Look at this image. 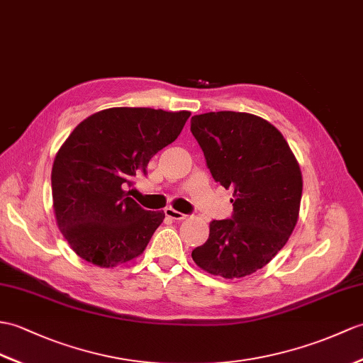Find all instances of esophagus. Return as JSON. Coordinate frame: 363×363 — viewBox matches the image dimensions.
Masks as SVG:
<instances>
[{
	"label": "esophagus",
	"mask_w": 363,
	"mask_h": 363,
	"mask_svg": "<svg viewBox=\"0 0 363 363\" xmlns=\"http://www.w3.org/2000/svg\"><path fill=\"white\" fill-rule=\"evenodd\" d=\"M165 215L170 218V220H176V221H181V220H185V218H187V215L181 213V212H178V210H174L172 207L165 208Z\"/></svg>",
	"instance_id": "esophagus-1"
}]
</instances>
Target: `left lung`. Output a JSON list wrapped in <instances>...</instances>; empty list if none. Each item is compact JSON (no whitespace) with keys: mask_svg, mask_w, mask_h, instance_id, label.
I'll return each mask as SVG.
<instances>
[{"mask_svg":"<svg viewBox=\"0 0 363 363\" xmlns=\"http://www.w3.org/2000/svg\"><path fill=\"white\" fill-rule=\"evenodd\" d=\"M190 131L213 179L233 190L232 218L210 223L208 240L191 258L229 280L254 274L283 249L297 224L303 190L297 159L274 125L249 113L193 116Z\"/></svg>","mask_w":363,"mask_h":363,"instance_id":"8db88e82","label":"left lung"}]
</instances>
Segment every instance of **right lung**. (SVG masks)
<instances>
[{"instance_id": "1", "label": "right lung", "mask_w": 363, "mask_h": 363, "mask_svg": "<svg viewBox=\"0 0 363 363\" xmlns=\"http://www.w3.org/2000/svg\"><path fill=\"white\" fill-rule=\"evenodd\" d=\"M189 111L109 108L80 122L54 159L52 201L58 229L80 258L114 267L139 257L164 212L130 198L136 174L179 136Z\"/></svg>"}]
</instances>
